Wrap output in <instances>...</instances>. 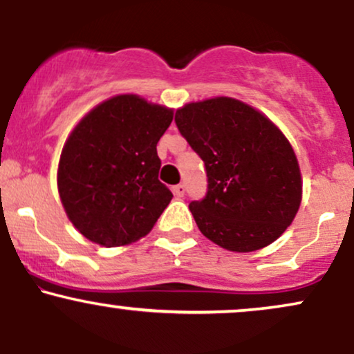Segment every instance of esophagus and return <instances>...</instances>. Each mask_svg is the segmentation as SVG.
<instances>
[{"instance_id": "esophagus-1", "label": "esophagus", "mask_w": 354, "mask_h": 354, "mask_svg": "<svg viewBox=\"0 0 354 354\" xmlns=\"http://www.w3.org/2000/svg\"><path fill=\"white\" fill-rule=\"evenodd\" d=\"M185 191H186L185 185H176V186H173V193H174V196H176V198H183V196H185Z\"/></svg>"}]
</instances>
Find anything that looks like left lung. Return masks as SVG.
<instances>
[{
  "instance_id": "8db88e82",
  "label": "left lung",
  "mask_w": 354,
  "mask_h": 354,
  "mask_svg": "<svg viewBox=\"0 0 354 354\" xmlns=\"http://www.w3.org/2000/svg\"><path fill=\"white\" fill-rule=\"evenodd\" d=\"M174 121L205 161L208 193L189 203L201 233L236 253L261 250L281 236L301 205L303 181L278 126L228 96L185 104Z\"/></svg>"
}]
</instances>
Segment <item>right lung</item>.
<instances>
[{
	"label": "right lung",
	"mask_w": 354,
	"mask_h": 354,
	"mask_svg": "<svg viewBox=\"0 0 354 354\" xmlns=\"http://www.w3.org/2000/svg\"><path fill=\"white\" fill-rule=\"evenodd\" d=\"M173 109L138 95L113 96L68 136L58 165V191L76 230L96 245H131L146 236L173 194L158 180L156 145Z\"/></svg>",
	"instance_id": "obj_1"
}]
</instances>
